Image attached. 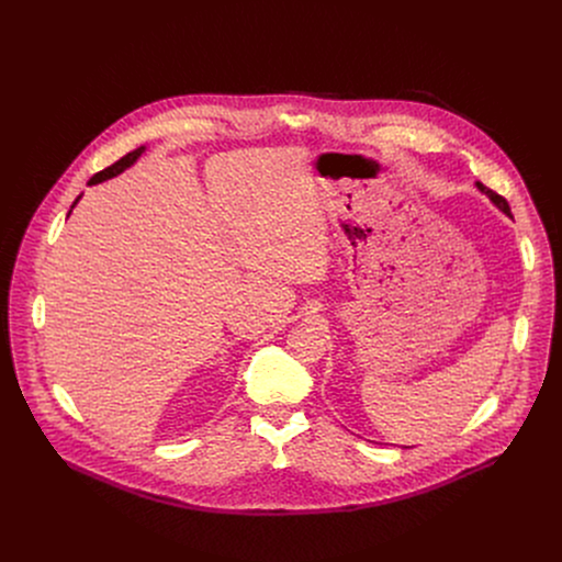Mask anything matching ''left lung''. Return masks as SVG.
Masks as SVG:
<instances>
[{
  "instance_id": "left-lung-1",
  "label": "left lung",
  "mask_w": 562,
  "mask_h": 562,
  "mask_svg": "<svg viewBox=\"0 0 562 562\" xmlns=\"http://www.w3.org/2000/svg\"><path fill=\"white\" fill-rule=\"evenodd\" d=\"M475 187H477V191H480V193H484V195H486V198H488V200H491V202H493V204H495V206H497L506 217H513L510 206H508V202H506L502 195L493 193L491 189H486V187H484V184H480V182H475Z\"/></svg>"
}]
</instances>
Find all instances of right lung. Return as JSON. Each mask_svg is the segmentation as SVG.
Instances as JSON below:
<instances>
[{
  "mask_svg": "<svg viewBox=\"0 0 562 562\" xmlns=\"http://www.w3.org/2000/svg\"><path fill=\"white\" fill-rule=\"evenodd\" d=\"M145 151V145H140V147H136L134 151H130V154H125L121 160H116L114 165H111V167H106L104 171H100V173H95L91 180H89V187H93V184H100V182H104V180H111V178H114V176H119L121 171H125L127 167H132L136 160H138V156ZM82 198V195H80ZM80 198L74 202V206L80 202ZM71 206V209H74ZM69 215H71V211H69ZM67 215V217H69Z\"/></svg>",
  "mask_w": 562,
  "mask_h": 562,
  "instance_id": "add662e5",
  "label": "right lung"
}]
</instances>
